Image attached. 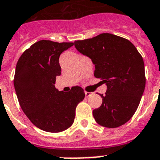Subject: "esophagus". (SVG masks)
<instances>
[{"mask_svg": "<svg viewBox=\"0 0 160 160\" xmlns=\"http://www.w3.org/2000/svg\"><path fill=\"white\" fill-rule=\"evenodd\" d=\"M85 96H86V97H89L90 95H91V94H92V93L88 92V91H85Z\"/></svg>", "mask_w": 160, "mask_h": 160, "instance_id": "obj_1", "label": "esophagus"}]
</instances>
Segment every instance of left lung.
Returning <instances> with one entry per match:
<instances>
[{
    "mask_svg": "<svg viewBox=\"0 0 160 160\" xmlns=\"http://www.w3.org/2000/svg\"><path fill=\"white\" fill-rule=\"evenodd\" d=\"M75 46L91 59L95 77L107 85L105 95H100L102 104L93 110L95 121L106 128L125 124L136 111L145 87L141 55L127 39L109 33L75 41Z\"/></svg>",
    "mask_w": 160,
    "mask_h": 160,
    "instance_id": "obj_1",
    "label": "left lung"
}]
</instances>
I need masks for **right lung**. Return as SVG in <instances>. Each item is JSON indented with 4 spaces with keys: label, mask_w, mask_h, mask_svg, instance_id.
<instances>
[{
    "label": "right lung",
    "mask_w": 160,
    "mask_h": 160,
    "mask_svg": "<svg viewBox=\"0 0 160 160\" xmlns=\"http://www.w3.org/2000/svg\"><path fill=\"white\" fill-rule=\"evenodd\" d=\"M72 42L37 41L21 55L16 64L14 86L21 109L34 125L59 133L74 123L75 109L85 95L80 86L58 91L55 83L61 74L59 58Z\"/></svg>",
    "instance_id": "obj_1"
}]
</instances>
